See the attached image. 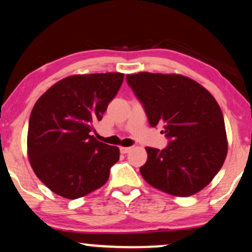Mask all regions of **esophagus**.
I'll list each match as a JSON object with an SVG mask.
<instances>
[{
    "label": "esophagus",
    "mask_w": 252,
    "mask_h": 252,
    "mask_svg": "<svg viewBox=\"0 0 252 252\" xmlns=\"http://www.w3.org/2000/svg\"><path fill=\"white\" fill-rule=\"evenodd\" d=\"M131 149H132L131 147H122V148H121V153L128 154V153H130V151H131Z\"/></svg>",
    "instance_id": "34e87169"
}]
</instances>
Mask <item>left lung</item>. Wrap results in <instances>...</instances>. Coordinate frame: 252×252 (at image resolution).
I'll return each mask as SVG.
<instances>
[{
  "label": "left lung",
  "mask_w": 252,
  "mask_h": 252,
  "mask_svg": "<svg viewBox=\"0 0 252 252\" xmlns=\"http://www.w3.org/2000/svg\"><path fill=\"white\" fill-rule=\"evenodd\" d=\"M126 82L143 104L151 126L170 139L165 149L147 147L139 171L151 187L172 196L197 193L214 180L228 154L225 124L214 96L178 74L138 72Z\"/></svg>",
  "instance_id": "obj_1"
}]
</instances>
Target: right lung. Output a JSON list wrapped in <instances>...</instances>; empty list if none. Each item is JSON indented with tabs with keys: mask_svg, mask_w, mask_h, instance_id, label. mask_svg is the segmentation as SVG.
I'll use <instances>...</instances> for the list:
<instances>
[{
	"mask_svg": "<svg viewBox=\"0 0 252 252\" xmlns=\"http://www.w3.org/2000/svg\"><path fill=\"white\" fill-rule=\"evenodd\" d=\"M121 72L71 75L36 101L29 118L28 157L39 181L64 198L107 183L120 149L90 135L122 86Z\"/></svg>",
	"mask_w": 252,
	"mask_h": 252,
	"instance_id": "right-lung-1",
	"label": "right lung"
}]
</instances>
